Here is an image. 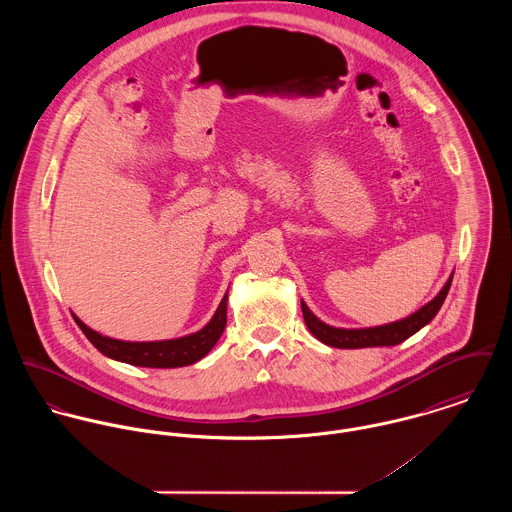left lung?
<instances>
[{
	"mask_svg": "<svg viewBox=\"0 0 512 512\" xmlns=\"http://www.w3.org/2000/svg\"><path fill=\"white\" fill-rule=\"evenodd\" d=\"M451 280H453V276L447 280L443 290L430 303H426L422 309H418L416 313H412L410 317H406L402 321H394V323H388L382 327L337 329V327H331V325H325L323 321H319L303 301H301V311H303V319H305V325L311 331V335H315L321 343H325L329 347H337V349L390 347V345H398V343L406 341L408 337H412L416 331H420L424 325H428L438 315L439 307L449 292Z\"/></svg>",
	"mask_w": 512,
	"mask_h": 512,
	"instance_id": "left-lung-1",
	"label": "left lung"
}]
</instances>
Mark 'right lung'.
<instances>
[{
    "instance_id": "right-lung-1",
    "label": "right lung",
    "mask_w": 512,
    "mask_h": 512,
    "mask_svg": "<svg viewBox=\"0 0 512 512\" xmlns=\"http://www.w3.org/2000/svg\"><path fill=\"white\" fill-rule=\"evenodd\" d=\"M226 299L222 297L217 313L201 331L171 339V341H153V343H130V341H116L110 337H102L100 333L86 327L78 317H74L76 325L82 329L86 339L106 357L128 363V365L149 366V368H177L201 361L219 341L224 327H226Z\"/></svg>"
}]
</instances>
